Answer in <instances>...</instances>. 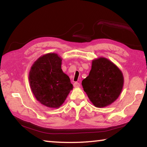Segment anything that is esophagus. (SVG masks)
<instances>
[{
  "mask_svg": "<svg viewBox=\"0 0 147 147\" xmlns=\"http://www.w3.org/2000/svg\"><path fill=\"white\" fill-rule=\"evenodd\" d=\"M73 86L75 88H80V84L78 82H74V84H73Z\"/></svg>",
  "mask_w": 147,
  "mask_h": 147,
  "instance_id": "esophagus-1",
  "label": "esophagus"
}]
</instances>
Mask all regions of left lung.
Wrapping results in <instances>:
<instances>
[{"label": "left lung", "mask_w": 147, "mask_h": 147, "mask_svg": "<svg viewBox=\"0 0 147 147\" xmlns=\"http://www.w3.org/2000/svg\"><path fill=\"white\" fill-rule=\"evenodd\" d=\"M124 77L116 65L103 57L92 61L88 76L82 82L84 90L96 108L112 104L120 95L123 88Z\"/></svg>", "instance_id": "obj_1"}]
</instances>
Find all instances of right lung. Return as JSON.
I'll return each mask as SVG.
<instances>
[{
	"label": "right lung",
	"instance_id": "add662e5",
	"mask_svg": "<svg viewBox=\"0 0 147 147\" xmlns=\"http://www.w3.org/2000/svg\"><path fill=\"white\" fill-rule=\"evenodd\" d=\"M62 59L58 54L41 56L32 65L29 83L37 100L50 108H58L73 89L69 77L61 69Z\"/></svg>",
	"mask_w": 147,
	"mask_h": 147
}]
</instances>
